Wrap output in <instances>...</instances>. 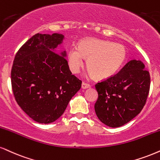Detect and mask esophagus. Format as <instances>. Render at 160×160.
I'll return each instance as SVG.
<instances>
[{"instance_id":"34e87169","label":"esophagus","mask_w":160,"mask_h":160,"mask_svg":"<svg viewBox=\"0 0 160 160\" xmlns=\"http://www.w3.org/2000/svg\"><path fill=\"white\" fill-rule=\"evenodd\" d=\"M82 88H83V89H86V88H90V84H88V83H86V82H82Z\"/></svg>"}]
</instances>
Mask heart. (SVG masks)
Masks as SVG:
<instances>
[{"mask_svg": "<svg viewBox=\"0 0 160 160\" xmlns=\"http://www.w3.org/2000/svg\"><path fill=\"white\" fill-rule=\"evenodd\" d=\"M124 45L95 38H84L78 47H72L68 52V64L73 73H78L88 58L87 67L98 79H105L117 72L126 58Z\"/></svg>", "mask_w": 160, "mask_h": 160, "instance_id": "obj_1", "label": "heart"}]
</instances>
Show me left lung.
Returning a JSON list of instances; mask_svg holds the SVG:
<instances>
[{
  "instance_id": "obj_1",
  "label": "left lung",
  "mask_w": 160,
  "mask_h": 160,
  "mask_svg": "<svg viewBox=\"0 0 160 160\" xmlns=\"http://www.w3.org/2000/svg\"><path fill=\"white\" fill-rule=\"evenodd\" d=\"M151 84L149 72L140 61L131 60L117 74L96 84L98 99L95 111L104 125L118 128L141 112Z\"/></svg>"
}]
</instances>
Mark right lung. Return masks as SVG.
I'll return each mask as SVG.
<instances>
[{"mask_svg": "<svg viewBox=\"0 0 160 160\" xmlns=\"http://www.w3.org/2000/svg\"><path fill=\"white\" fill-rule=\"evenodd\" d=\"M64 35L37 33L15 55L11 70L14 96L34 121L49 124L64 113L82 82L69 68L66 52L53 51Z\"/></svg>", "mask_w": 160, "mask_h": 160, "instance_id": "obj_1", "label": "right lung"}]
</instances>
